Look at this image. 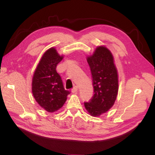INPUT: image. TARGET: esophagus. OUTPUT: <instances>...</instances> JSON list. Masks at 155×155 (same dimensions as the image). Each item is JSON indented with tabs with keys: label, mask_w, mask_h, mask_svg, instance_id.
<instances>
[{
	"label": "esophagus",
	"mask_w": 155,
	"mask_h": 155,
	"mask_svg": "<svg viewBox=\"0 0 155 155\" xmlns=\"http://www.w3.org/2000/svg\"><path fill=\"white\" fill-rule=\"evenodd\" d=\"M78 91V87L77 86H74L72 88V93H77Z\"/></svg>",
	"instance_id": "1"
}]
</instances>
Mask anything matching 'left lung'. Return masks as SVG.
<instances>
[{"instance_id":"8db88e82","label":"left lung","mask_w":155,"mask_h":155,"mask_svg":"<svg viewBox=\"0 0 155 155\" xmlns=\"http://www.w3.org/2000/svg\"><path fill=\"white\" fill-rule=\"evenodd\" d=\"M94 88L93 96L84 107L91 116L98 117L113 106L118 93V74L110 51L98 47L87 58Z\"/></svg>"}]
</instances>
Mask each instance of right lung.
<instances>
[{
  "label": "right lung",
  "instance_id": "obj_1",
  "mask_svg": "<svg viewBox=\"0 0 155 155\" xmlns=\"http://www.w3.org/2000/svg\"><path fill=\"white\" fill-rule=\"evenodd\" d=\"M62 58L54 48H49L42 57L32 78V91L36 101L50 113L63 106L71 93L64 89L61 76L56 70Z\"/></svg>",
  "mask_w": 155,
  "mask_h": 155
}]
</instances>
